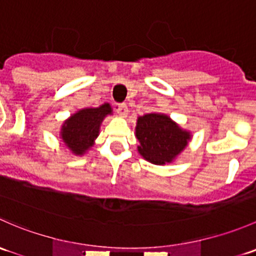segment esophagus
I'll use <instances>...</instances> for the list:
<instances>
[{"instance_id":"1","label":"esophagus","mask_w":256,"mask_h":256,"mask_svg":"<svg viewBox=\"0 0 256 256\" xmlns=\"http://www.w3.org/2000/svg\"><path fill=\"white\" fill-rule=\"evenodd\" d=\"M115 110H116V112H118L120 116H122V118H125V116L128 115V105L124 104V102H118V104H116L115 105Z\"/></svg>"}]
</instances>
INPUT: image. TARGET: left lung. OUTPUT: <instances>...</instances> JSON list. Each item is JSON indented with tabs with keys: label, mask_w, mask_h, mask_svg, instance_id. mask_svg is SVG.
Listing matches in <instances>:
<instances>
[{
	"label": "left lung",
	"mask_w": 256,
	"mask_h": 256,
	"mask_svg": "<svg viewBox=\"0 0 256 256\" xmlns=\"http://www.w3.org/2000/svg\"><path fill=\"white\" fill-rule=\"evenodd\" d=\"M136 138L138 152L147 161L156 164L171 162L187 146L190 132L180 130L164 114H147L138 118Z\"/></svg>",
	"instance_id": "left-lung-1"
}]
</instances>
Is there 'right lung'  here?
Wrapping results in <instances>:
<instances>
[{
	"label": "right lung",
	"mask_w": 256,
	"mask_h": 256,
	"mask_svg": "<svg viewBox=\"0 0 256 256\" xmlns=\"http://www.w3.org/2000/svg\"><path fill=\"white\" fill-rule=\"evenodd\" d=\"M112 114L109 104L96 109H82L66 121L62 128V138L76 154H82L94 144L99 128L106 115Z\"/></svg>",
	"instance_id": "add662e5"
}]
</instances>
